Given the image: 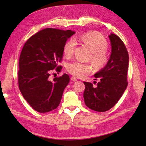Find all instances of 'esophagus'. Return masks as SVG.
<instances>
[{
    "instance_id": "34e87169",
    "label": "esophagus",
    "mask_w": 146,
    "mask_h": 146,
    "mask_svg": "<svg viewBox=\"0 0 146 146\" xmlns=\"http://www.w3.org/2000/svg\"><path fill=\"white\" fill-rule=\"evenodd\" d=\"M71 80H72V81H73V82H76V81H77V79H76V77H75V76H72V77H71Z\"/></svg>"
}]
</instances>
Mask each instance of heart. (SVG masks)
Returning a JSON list of instances; mask_svg holds the SVG:
<instances>
[{"mask_svg":"<svg viewBox=\"0 0 146 146\" xmlns=\"http://www.w3.org/2000/svg\"><path fill=\"white\" fill-rule=\"evenodd\" d=\"M80 40L92 52L91 61L96 67H101L107 63V54L106 49L108 43L103 36L96 32L85 34L80 37ZM76 46V42L73 39L66 42L63 48V52L67 57L73 55ZM92 67L90 64L79 61H73L67 65V71L76 77H82L85 74L90 73Z\"/></svg>","mask_w":146,"mask_h":146,"instance_id":"obj_1","label":"heart"}]
</instances>
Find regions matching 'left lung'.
Segmentation results:
<instances>
[{"instance_id":"left-lung-1","label":"left lung","mask_w":146,"mask_h":146,"mask_svg":"<svg viewBox=\"0 0 146 146\" xmlns=\"http://www.w3.org/2000/svg\"><path fill=\"white\" fill-rule=\"evenodd\" d=\"M108 38L111 54L106 65L95 74V78L100 80L97 86L95 87L91 83L83 82L85 85L83 93L85 105L97 111H105L112 108L127 86V74L129 61L127 50L118 36L111 33Z\"/></svg>"}]
</instances>
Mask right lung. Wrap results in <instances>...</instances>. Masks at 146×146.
Returning <instances> with one entry per match:
<instances>
[{
  "mask_svg": "<svg viewBox=\"0 0 146 146\" xmlns=\"http://www.w3.org/2000/svg\"><path fill=\"white\" fill-rule=\"evenodd\" d=\"M75 31L52 28L42 29L27 40L22 49L18 72L19 86L24 99L40 113L56 108L70 77L64 73L50 81L51 70L60 71L58 64L67 40Z\"/></svg>",
  "mask_w": 146,
  "mask_h": 146,
  "instance_id": "add662e5",
  "label": "right lung"
}]
</instances>
